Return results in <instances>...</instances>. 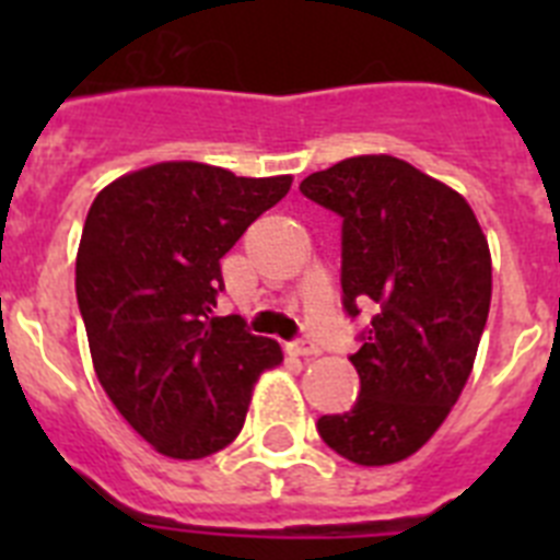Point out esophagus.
I'll return each instance as SVG.
<instances>
[{"label":"esophagus","mask_w":560,"mask_h":560,"mask_svg":"<svg viewBox=\"0 0 560 560\" xmlns=\"http://www.w3.org/2000/svg\"><path fill=\"white\" fill-rule=\"evenodd\" d=\"M285 350H289V355H303V359H308V355H319V348H316L314 341H291V345H285Z\"/></svg>","instance_id":"1"}]
</instances>
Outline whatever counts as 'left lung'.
<instances>
[{
	"label": "left lung",
	"mask_w": 560,
	"mask_h": 560,
	"mask_svg": "<svg viewBox=\"0 0 560 560\" xmlns=\"http://www.w3.org/2000/svg\"><path fill=\"white\" fill-rule=\"evenodd\" d=\"M300 190L341 215L345 308L375 305L350 355L355 407L316 429L350 463H400L443 427L474 370L491 308L488 237L457 190L389 153L336 162Z\"/></svg>",
	"instance_id": "left-lung-1"
}]
</instances>
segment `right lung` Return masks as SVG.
<instances>
[{
  "instance_id": "right-lung-1",
  "label": "right lung",
  "mask_w": 560,
  "mask_h": 560,
  "mask_svg": "<svg viewBox=\"0 0 560 560\" xmlns=\"http://www.w3.org/2000/svg\"><path fill=\"white\" fill-rule=\"evenodd\" d=\"M291 190V176H235L156 162L97 192L75 291L97 381L153 452L201 459L244 429L260 373L283 361L241 316H212L221 257Z\"/></svg>"
}]
</instances>
